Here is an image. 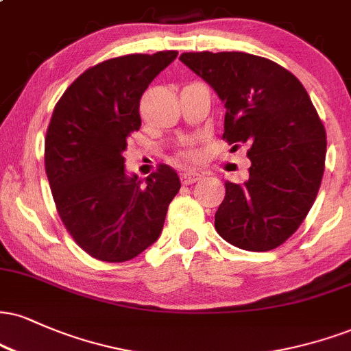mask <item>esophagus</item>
Instances as JSON below:
<instances>
[{"label":"esophagus","instance_id":"34e87169","mask_svg":"<svg viewBox=\"0 0 351 351\" xmlns=\"http://www.w3.org/2000/svg\"><path fill=\"white\" fill-rule=\"evenodd\" d=\"M201 173L199 171H194V170H186L181 173V183L183 184H193L196 183L197 180H201Z\"/></svg>","mask_w":351,"mask_h":351}]
</instances>
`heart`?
Returning a JSON list of instances; mask_svg holds the SVG:
<instances>
[{
    "mask_svg": "<svg viewBox=\"0 0 351 351\" xmlns=\"http://www.w3.org/2000/svg\"><path fill=\"white\" fill-rule=\"evenodd\" d=\"M178 155L183 160H194V158H196V150H194V147H193V141H189L186 145H184L183 149L180 150Z\"/></svg>",
    "mask_w": 351,
    "mask_h": 351,
    "instance_id": "1",
    "label": "heart"
}]
</instances>
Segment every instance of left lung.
Wrapping results in <instances>:
<instances>
[{
    "label": "left lung",
    "mask_w": 351,
    "mask_h": 351,
    "mask_svg": "<svg viewBox=\"0 0 351 351\" xmlns=\"http://www.w3.org/2000/svg\"><path fill=\"white\" fill-rule=\"evenodd\" d=\"M180 60L226 106L222 138L248 145V180L226 181L217 234L242 250L268 252L299 229L325 168L327 135L302 83L268 58L245 52H186Z\"/></svg>",
    "instance_id": "8db88e82"
}]
</instances>
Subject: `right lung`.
Masks as SVG:
<instances>
[{
	"label": "right lung",
	"mask_w": 351,
	"mask_h": 351,
	"mask_svg": "<svg viewBox=\"0 0 351 351\" xmlns=\"http://www.w3.org/2000/svg\"><path fill=\"white\" fill-rule=\"evenodd\" d=\"M176 50L109 58L83 71L55 104L45 173L58 216L93 258L122 263L160 237L180 176L168 165L128 176V137L141 129V98Z\"/></svg>",
	"instance_id": "1"
}]
</instances>
